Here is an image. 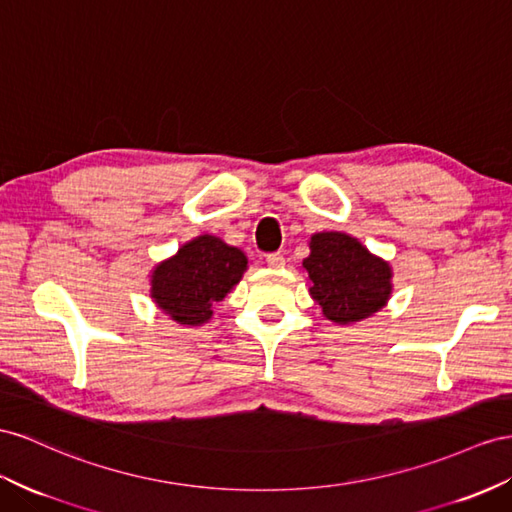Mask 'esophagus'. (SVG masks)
Segmentation results:
<instances>
[{
    "instance_id": "1",
    "label": "esophagus",
    "mask_w": 512,
    "mask_h": 512,
    "mask_svg": "<svg viewBox=\"0 0 512 512\" xmlns=\"http://www.w3.org/2000/svg\"><path fill=\"white\" fill-rule=\"evenodd\" d=\"M266 261H268L270 268H281V266L285 264V257H283L281 253H270V255L266 257Z\"/></svg>"
}]
</instances>
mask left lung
Masks as SVG:
<instances>
[{
    "label": "left lung",
    "instance_id": "8db88e82",
    "mask_svg": "<svg viewBox=\"0 0 512 512\" xmlns=\"http://www.w3.org/2000/svg\"><path fill=\"white\" fill-rule=\"evenodd\" d=\"M311 253L303 259L309 294L324 318L352 324L381 311L391 296V266L372 255L357 238L339 231L311 235Z\"/></svg>",
    "mask_w": 512,
    "mask_h": 512
}]
</instances>
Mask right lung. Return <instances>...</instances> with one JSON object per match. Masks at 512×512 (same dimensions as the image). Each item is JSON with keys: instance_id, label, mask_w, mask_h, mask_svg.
I'll list each match as a JSON object with an SVG mask.
<instances>
[{"instance_id": "right-lung-1", "label": "right lung", "mask_w": 512, "mask_h": 512, "mask_svg": "<svg viewBox=\"0 0 512 512\" xmlns=\"http://www.w3.org/2000/svg\"><path fill=\"white\" fill-rule=\"evenodd\" d=\"M248 259L216 235H199L151 274L153 303L183 326H201L214 316V303L240 283Z\"/></svg>"}]
</instances>
